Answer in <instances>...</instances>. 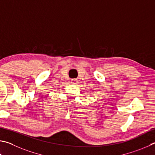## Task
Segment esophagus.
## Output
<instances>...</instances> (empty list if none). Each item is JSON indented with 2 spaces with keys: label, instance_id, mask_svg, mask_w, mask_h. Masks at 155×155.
Returning a JSON list of instances; mask_svg holds the SVG:
<instances>
[{
  "label": "esophagus",
  "instance_id": "obj_1",
  "mask_svg": "<svg viewBox=\"0 0 155 155\" xmlns=\"http://www.w3.org/2000/svg\"><path fill=\"white\" fill-rule=\"evenodd\" d=\"M77 82H78V80L77 79H72L71 80V83L76 84Z\"/></svg>",
  "mask_w": 155,
  "mask_h": 155
}]
</instances>
